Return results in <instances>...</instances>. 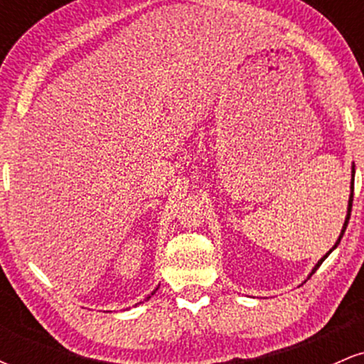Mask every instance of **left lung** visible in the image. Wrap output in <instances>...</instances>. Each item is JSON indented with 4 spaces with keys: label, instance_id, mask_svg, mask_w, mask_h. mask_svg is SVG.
<instances>
[{
    "label": "left lung",
    "instance_id": "obj_1",
    "mask_svg": "<svg viewBox=\"0 0 364 364\" xmlns=\"http://www.w3.org/2000/svg\"><path fill=\"white\" fill-rule=\"evenodd\" d=\"M353 195H354V166H353V183H350V196H349V205H348V215H346L344 225H342V231H341V236H339V240H337V241H336V245H333V248H332V250H336V248H337V245H339V243H341L342 236H344V232H346V228H348V223H349V217H350V208H353ZM332 250H330V252H328V253H325V255H323V258H320V260H318V263H316V265H315V267H313L311 274H310V275H308V279H310V277H311V275L316 272V269H318V267L321 265V262H323V260H325V258H327V257H328V255H330V253H332Z\"/></svg>",
    "mask_w": 364,
    "mask_h": 364
}]
</instances>
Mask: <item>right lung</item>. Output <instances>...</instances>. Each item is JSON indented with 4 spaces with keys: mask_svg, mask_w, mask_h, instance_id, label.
<instances>
[{
    "mask_svg": "<svg viewBox=\"0 0 364 364\" xmlns=\"http://www.w3.org/2000/svg\"><path fill=\"white\" fill-rule=\"evenodd\" d=\"M156 291H157V289H156ZM156 291H154V292H156ZM154 292H152V294H154ZM149 298H150V296H149ZM149 298H147V299H149Z\"/></svg>",
    "mask_w": 364,
    "mask_h": 364,
    "instance_id": "obj_1",
    "label": "right lung"
}]
</instances>
